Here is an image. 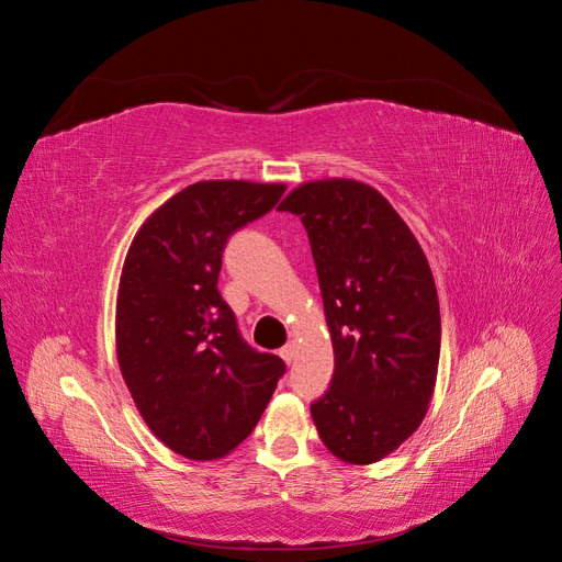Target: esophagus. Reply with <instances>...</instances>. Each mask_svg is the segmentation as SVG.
Here are the masks:
<instances>
[{
	"label": "esophagus",
	"instance_id": "1",
	"mask_svg": "<svg viewBox=\"0 0 562 562\" xmlns=\"http://www.w3.org/2000/svg\"><path fill=\"white\" fill-rule=\"evenodd\" d=\"M279 356H281V359H283L285 363H293V359H295V345L288 342L285 347L279 349Z\"/></svg>",
	"mask_w": 562,
	"mask_h": 562
}]
</instances>
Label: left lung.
I'll use <instances>...</instances> for the list:
<instances>
[{"label": "left lung", "instance_id": "1", "mask_svg": "<svg viewBox=\"0 0 562 562\" xmlns=\"http://www.w3.org/2000/svg\"><path fill=\"white\" fill-rule=\"evenodd\" d=\"M279 211L310 236L335 370L312 417L326 448L372 464L419 427L434 394L440 310L427 258L401 215L356 180L300 184Z\"/></svg>", "mask_w": 562, "mask_h": 562}]
</instances>
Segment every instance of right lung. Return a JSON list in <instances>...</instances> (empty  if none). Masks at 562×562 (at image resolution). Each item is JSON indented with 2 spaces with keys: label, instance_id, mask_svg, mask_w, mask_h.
Returning <instances> with one entry per match:
<instances>
[{
  "label": "right lung",
  "instance_id": "right-lung-1",
  "mask_svg": "<svg viewBox=\"0 0 562 562\" xmlns=\"http://www.w3.org/2000/svg\"><path fill=\"white\" fill-rule=\"evenodd\" d=\"M283 184L184 187L135 234L116 297V356L147 427L190 459L250 436L285 363L252 349L217 291L229 236L267 215Z\"/></svg>",
  "mask_w": 562,
  "mask_h": 562
}]
</instances>
